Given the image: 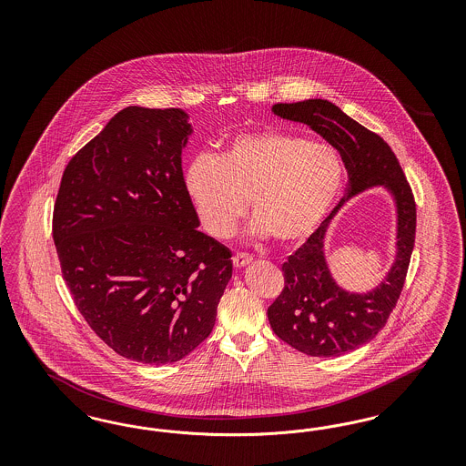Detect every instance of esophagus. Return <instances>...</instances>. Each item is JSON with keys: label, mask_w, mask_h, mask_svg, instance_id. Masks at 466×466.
Here are the masks:
<instances>
[{"label": "esophagus", "mask_w": 466, "mask_h": 466, "mask_svg": "<svg viewBox=\"0 0 466 466\" xmlns=\"http://www.w3.org/2000/svg\"><path fill=\"white\" fill-rule=\"evenodd\" d=\"M251 262H253V258L249 255H246V253H238L232 258V264H234L236 268H244V267L249 266Z\"/></svg>", "instance_id": "esophagus-1"}]
</instances>
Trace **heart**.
<instances>
[{
    "label": "heart",
    "mask_w": 466,
    "mask_h": 466,
    "mask_svg": "<svg viewBox=\"0 0 466 466\" xmlns=\"http://www.w3.org/2000/svg\"><path fill=\"white\" fill-rule=\"evenodd\" d=\"M344 177V164L330 147L267 131L234 137L220 158H194L185 188L211 236H230L249 199L251 232L293 246L304 243L325 220Z\"/></svg>",
    "instance_id": "heart-1"
}]
</instances>
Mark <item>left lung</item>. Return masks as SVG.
Masks as SVG:
<instances>
[{
	"label": "left lung",
	"mask_w": 466,
	"mask_h": 466,
	"mask_svg": "<svg viewBox=\"0 0 466 466\" xmlns=\"http://www.w3.org/2000/svg\"><path fill=\"white\" fill-rule=\"evenodd\" d=\"M272 113L309 126L340 154L348 188L339 206L283 264L285 289L267 309L274 333L300 353L340 356L376 337L399 300L416 236V204L388 143L327 99L278 103ZM379 186L396 208V255L385 278L367 292L340 288L326 260L334 217L356 195Z\"/></svg>",
	"instance_id": "left-lung-1"
}]
</instances>
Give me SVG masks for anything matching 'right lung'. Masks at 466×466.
<instances>
[{"instance_id":"1","label":"right lung","mask_w":466,"mask_h":466,"mask_svg":"<svg viewBox=\"0 0 466 466\" xmlns=\"http://www.w3.org/2000/svg\"><path fill=\"white\" fill-rule=\"evenodd\" d=\"M179 108L127 106L69 160L54 206L67 289L115 353L166 365L211 333L232 253L202 234L181 152Z\"/></svg>"}]
</instances>
